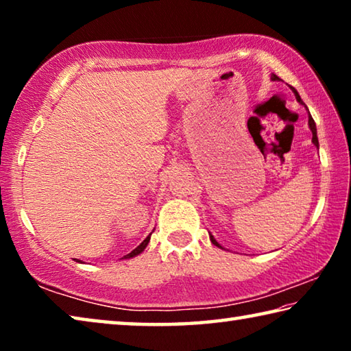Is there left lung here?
Returning a JSON list of instances; mask_svg holds the SVG:
<instances>
[{"label":"left lung","mask_w":351,"mask_h":351,"mask_svg":"<svg viewBox=\"0 0 351 351\" xmlns=\"http://www.w3.org/2000/svg\"><path fill=\"white\" fill-rule=\"evenodd\" d=\"M271 80H280V79H278V77H277L276 74H272V75H271ZM293 93L295 94V99H297V102H299L300 105H305V104H304V100L300 99L299 93H297V91L294 90V88H293ZM306 110H308V108H306ZM308 125H310V130H311V133H313V144L319 148V141H317V130H316V123H314L313 117H311V114H310V111H308ZM210 241H212L213 245H215V246H218V247H221V249H223V246L219 245V243H218L215 239H213V235H210Z\"/></svg>","instance_id":"8db88e82"}]
</instances>
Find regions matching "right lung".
<instances>
[{
  "mask_svg": "<svg viewBox=\"0 0 351 351\" xmlns=\"http://www.w3.org/2000/svg\"><path fill=\"white\" fill-rule=\"evenodd\" d=\"M150 235H152V234H150ZM150 235H148L147 239H145L144 241H142L138 247L133 249L132 252L127 254V255H123V258H132V257H136V255H139L142 251H144V249H145V247H147V245H148V241H150Z\"/></svg>",
  "mask_w": 351,
  "mask_h": 351,
  "instance_id": "1",
  "label": "right lung"
}]
</instances>
